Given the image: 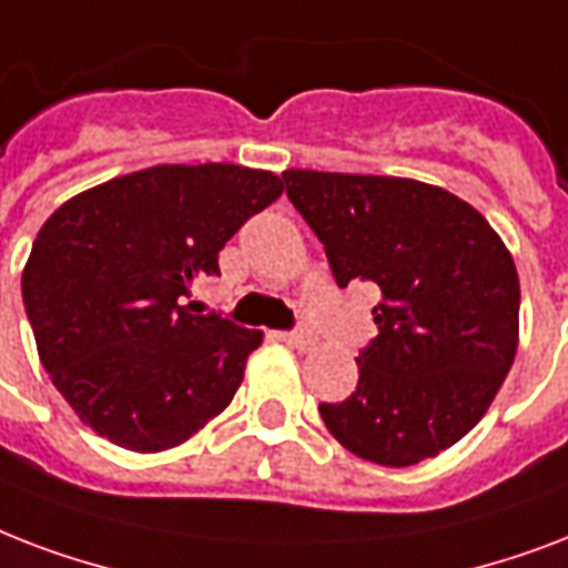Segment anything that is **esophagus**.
<instances>
[{
    "label": "esophagus",
    "instance_id": "34e87169",
    "mask_svg": "<svg viewBox=\"0 0 568 568\" xmlns=\"http://www.w3.org/2000/svg\"><path fill=\"white\" fill-rule=\"evenodd\" d=\"M278 337L287 346H293V349H311V346H314V337L307 332H284L278 334Z\"/></svg>",
    "mask_w": 568,
    "mask_h": 568
}]
</instances>
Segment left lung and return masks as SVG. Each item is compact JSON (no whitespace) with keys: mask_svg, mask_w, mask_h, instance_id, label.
<instances>
[{"mask_svg":"<svg viewBox=\"0 0 568 568\" xmlns=\"http://www.w3.org/2000/svg\"><path fill=\"white\" fill-rule=\"evenodd\" d=\"M281 178L337 287L362 278L382 290L379 334L355 358L358 388L320 406L328 433L388 468L438 456L480 424L516 358L513 254L442 186L307 169Z\"/></svg>","mask_w":568,"mask_h":568,"instance_id":"8db88e82","label":"left lung"}]
</instances>
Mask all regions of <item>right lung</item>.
Segmentation results:
<instances>
[{"label": "right lung", "instance_id": "add662e5", "mask_svg": "<svg viewBox=\"0 0 568 568\" xmlns=\"http://www.w3.org/2000/svg\"><path fill=\"white\" fill-rule=\"evenodd\" d=\"M281 192L278 174L231 162L153 165L79 192L43 222L23 305L43 371L82 424L160 453L227 408L263 332L192 314L186 298Z\"/></svg>", "mask_w": 568, "mask_h": 568}]
</instances>
